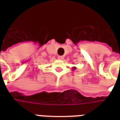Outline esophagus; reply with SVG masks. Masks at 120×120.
Listing matches in <instances>:
<instances>
[{
    "mask_svg": "<svg viewBox=\"0 0 120 120\" xmlns=\"http://www.w3.org/2000/svg\"><path fill=\"white\" fill-rule=\"evenodd\" d=\"M58 58L59 59V60H63V59L64 58V57L63 56H58Z\"/></svg>",
    "mask_w": 120,
    "mask_h": 120,
    "instance_id": "34e87169",
    "label": "esophagus"
}]
</instances>
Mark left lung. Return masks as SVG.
<instances>
[{"instance_id": "obj_1", "label": "left lung", "mask_w": 120, "mask_h": 120, "mask_svg": "<svg viewBox=\"0 0 120 120\" xmlns=\"http://www.w3.org/2000/svg\"><path fill=\"white\" fill-rule=\"evenodd\" d=\"M75 68H75V67H73V69H75Z\"/></svg>"}]
</instances>
